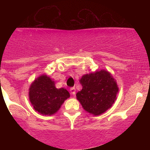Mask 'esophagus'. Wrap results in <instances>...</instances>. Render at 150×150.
<instances>
[{
    "label": "esophagus",
    "mask_w": 150,
    "mask_h": 150,
    "mask_svg": "<svg viewBox=\"0 0 150 150\" xmlns=\"http://www.w3.org/2000/svg\"><path fill=\"white\" fill-rule=\"evenodd\" d=\"M69 91H70V93H72V95H75V88L74 87L71 88L69 89Z\"/></svg>",
    "instance_id": "esophagus-1"
}]
</instances>
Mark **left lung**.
I'll return each mask as SVG.
<instances>
[{"label":"left lung","instance_id":"1","mask_svg":"<svg viewBox=\"0 0 150 150\" xmlns=\"http://www.w3.org/2000/svg\"><path fill=\"white\" fill-rule=\"evenodd\" d=\"M80 83L83 88L77 93V99L93 115L103 114L117 99L118 86L112 74L105 69L83 75Z\"/></svg>","mask_w":150,"mask_h":150}]
</instances>
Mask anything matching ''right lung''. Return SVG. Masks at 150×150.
Wrapping results in <instances>:
<instances>
[{
	"mask_svg": "<svg viewBox=\"0 0 150 150\" xmlns=\"http://www.w3.org/2000/svg\"><path fill=\"white\" fill-rule=\"evenodd\" d=\"M69 96L66 88H57L54 80L45 74L36 78L29 88L30 103L35 111L43 115L57 113Z\"/></svg>",
	"mask_w": 150,
	"mask_h": 150,
	"instance_id": "obj_1",
	"label": "right lung"
}]
</instances>
